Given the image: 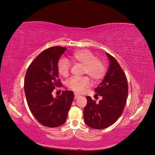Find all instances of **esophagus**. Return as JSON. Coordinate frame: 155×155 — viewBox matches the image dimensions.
Listing matches in <instances>:
<instances>
[{
    "label": "esophagus",
    "mask_w": 155,
    "mask_h": 155,
    "mask_svg": "<svg viewBox=\"0 0 155 155\" xmlns=\"http://www.w3.org/2000/svg\"><path fill=\"white\" fill-rule=\"evenodd\" d=\"M81 96L79 94H78V93H76V92H74V98L75 99H78V97H80Z\"/></svg>",
    "instance_id": "obj_1"
}]
</instances>
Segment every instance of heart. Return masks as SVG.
Segmentation results:
<instances>
[{"label": "heart", "instance_id": "1", "mask_svg": "<svg viewBox=\"0 0 155 155\" xmlns=\"http://www.w3.org/2000/svg\"><path fill=\"white\" fill-rule=\"evenodd\" d=\"M70 58L74 63L83 64V74H87L94 81H97L104 78L106 72V65L101 59L95 58L91 51L87 49H81L74 51L70 55ZM59 74L63 77H67L70 70V63L66 59H59L58 64ZM91 81L88 76L81 78L72 77L67 81V86L71 90L77 92H83L91 85Z\"/></svg>", "mask_w": 155, "mask_h": 155}]
</instances>
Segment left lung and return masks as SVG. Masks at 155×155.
Segmentation results:
<instances>
[{"label": "left lung", "mask_w": 155, "mask_h": 155, "mask_svg": "<svg viewBox=\"0 0 155 155\" xmlns=\"http://www.w3.org/2000/svg\"><path fill=\"white\" fill-rule=\"evenodd\" d=\"M110 61L109 70L100 85L94 89L96 96L102 100L96 103L87 96L84 108L85 124L91 128L103 129L115 123L124 111L128 96L127 79L116 59L107 53Z\"/></svg>", "instance_id": "1"}]
</instances>
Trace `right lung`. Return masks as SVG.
I'll list each match as a JSON object with an SVG mask.
<instances>
[{"mask_svg":"<svg viewBox=\"0 0 155 155\" xmlns=\"http://www.w3.org/2000/svg\"><path fill=\"white\" fill-rule=\"evenodd\" d=\"M66 49L53 46L45 50L31 63L25 75L28 105L35 119L48 127H57L66 121L74 97L71 91H63L55 98L52 95L56 87H62L57 64Z\"/></svg>","mask_w":155,"mask_h":155,"instance_id":"add662e5","label":"right lung"}]
</instances>
